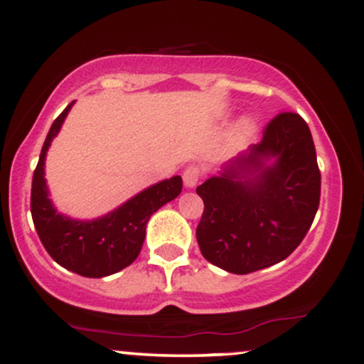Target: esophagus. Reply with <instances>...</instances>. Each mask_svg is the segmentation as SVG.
Masks as SVG:
<instances>
[{"label":"esophagus","mask_w":364,"mask_h":364,"mask_svg":"<svg viewBox=\"0 0 364 364\" xmlns=\"http://www.w3.org/2000/svg\"><path fill=\"white\" fill-rule=\"evenodd\" d=\"M202 178V168L200 166H188V168L183 171V181H185L186 188H195L196 183Z\"/></svg>","instance_id":"34e87169"}]
</instances>
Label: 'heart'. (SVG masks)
I'll return each instance as SVG.
<instances>
[{"label": "heart", "mask_w": 364, "mask_h": 364, "mask_svg": "<svg viewBox=\"0 0 364 364\" xmlns=\"http://www.w3.org/2000/svg\"><path fill=\"white\" fill-rule=\"evenodd\" d=\"M255 121L252 118H243L240 121V132L243 133V135H250V133L255 132Z\"/></svg>", "instance_id": "1"}]
</instances>
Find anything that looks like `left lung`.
Here are the masks:
<instances>
[{"mask_svg": "<svg viewBox=\"0 0 364 364\" xmlns=\"http://www.w3.org/2000/svg\"><path fill=\"white\" fill-rule=\"evenodd\" d=\"M203 214L200 252L231 274H250L282 262L298 248L320 203V171L306 121L281 112L260 144L223 166L196 188Z\"/></svg>", "mask_w": 364, "mask_h": 364, "instance_id": "1", "label": "left lung"}]
</instances>
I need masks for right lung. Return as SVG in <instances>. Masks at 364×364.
Listing matches in <instances>:
<instances>
[{"instance_id":"obj_1","label":"right lung","mask_w":364,"mask_h":364,"mask_svg":"<svg viewBox=\"0 0 364 364\" xmlns=\"http://www.w3.org/2000/svg\"><path fill=\"white\" fill-rule=\"evenodd\" d=\"M73 104L70 102L54 119L46 136L32 178L31 212L37 235L54 262L83 277L99 279L119 272L136 260L150 215L181 193L183 179L173 176L159 181L97 219L78 220L60 214L49 198L44 161Z\"/></svg>"}]
</instances>
